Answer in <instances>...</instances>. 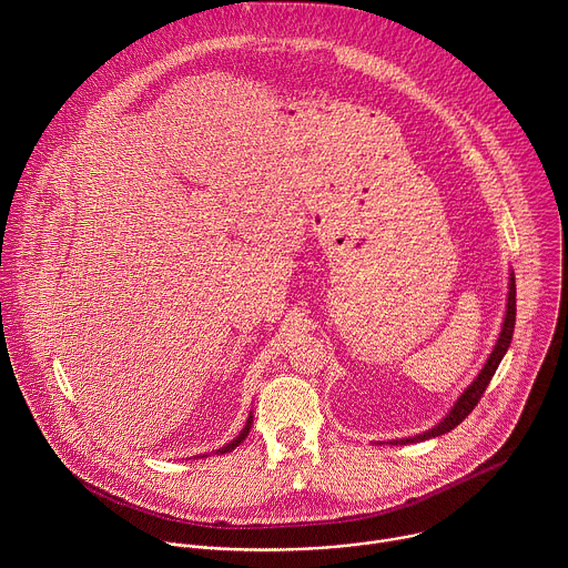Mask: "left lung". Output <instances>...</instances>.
<instances>
[{"instance_id": "obj_1", "label": "left lung", "mask_w": 568, "mask_h": 568, "mask_svg": "<svg viewBox=\"0 0 568 568\" xmlns=\"http://www.w3.org/2000/svg\"><path fill=\"white\" fill-rule=\"evenodd\" d=\"M514 323H516V282H514V273H509V291H507V312H505V318H503V327H500V334H498V341L494 345V351L489 355V359L485 362L483 371L477 373V377L464 388V394L453 403V407L448 409V414L436 423L434 427L420 432V434H414V436H407V439H394V442H386L390 446H407V444H418V442H425V439H432V436H442L450 429H455L473 409L475 405L479 403V398H483V394L487 390L496 368L500 366L503 357L507 355V347L511 343V336H514Z\"/></svg>"}]
</instances>
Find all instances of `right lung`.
<instances>
[{
  "mask_svg": "<svg viewBox=\"0 0 568 568\" xmlns=\"http://www.w3.org/2000/svg\"><path fill=\"white\" fill-rule=\"evenodd\" d=\"M250 427H252V412H250V416H247V420H245V425H243V429L239 432V436H234V439L227 444V446H223V448H217L215 450V455H225V453H232L236 446H241L243 442H245V436L250 434ZM200 457H209V455H200Z\"/></svg>",
  "mask_w": 568,
  "mask_h": 568,
  "instance_id": "obj_1",
  "label": "right lung"
}]
</instances>
